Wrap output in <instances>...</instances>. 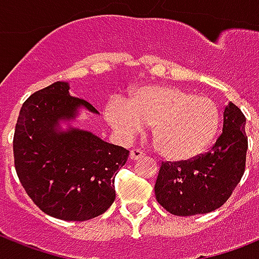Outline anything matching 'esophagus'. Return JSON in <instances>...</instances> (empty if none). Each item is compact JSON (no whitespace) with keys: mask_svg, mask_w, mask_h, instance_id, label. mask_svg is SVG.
I'll use <instances>...</instances> for the list:
<instances>
[{"mask_svg":"<svg viewBox=\"0 0 259 259\" xmlns=\"http://www.w3.org/2000/svg\"><path fill=\"white\" fill-rule=\"evenodd\" d=\"M144 154L145 153H142L140 149L130 150V158H132V160H134V161H136V160H140L141 157H144Z\"/></svg>","mask_w":259,"mask_h":259,"instance_id":"obj_1","label":"esophagus"}]
</instances>
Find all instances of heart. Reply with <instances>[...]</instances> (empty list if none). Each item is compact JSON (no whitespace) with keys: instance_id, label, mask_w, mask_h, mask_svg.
<instances>
[{"instance_id":"1","label":"heart","mask_w":259,"mask_h":259,"mask_svg":"<svg viewBox=\"0 0 259 259\" xmlns=\"http://www.w3.org/2000/svg\"><path fill=\"white\" fill-rule=\"evenodd\" d=\"M105 117L125 140L153 126L160 153L175 161L203 153L221 125V110L211 98L175 86L138 87L127 102L113 98L106 103Z\"/></svg>"}]
</instances>
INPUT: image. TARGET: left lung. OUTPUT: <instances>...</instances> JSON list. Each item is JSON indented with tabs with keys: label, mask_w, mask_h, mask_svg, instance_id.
I'll return each mask as SVG.
<instances>
[{
	"label": "left lung",
	"mask_w": 259,
	"mask_h": 259,
	"mask_svg": "<svg viewBox=\"0 0 259 259\" xmlns=\"http://www.w3.org/2000/svg\"><path fill=\"white\" fill-rule=\"evenodd\" d=\"M246 118L230 102L223 132L207 153L184 161H162L154 185L156 199L168 212L192 217L215 211L229 200L246 166Z\"/></svg>",
	"instance_id": "1"
}]
</instances>
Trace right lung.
Here are the masks:
<instances>
[{
    "label": "right lung",
    "instance_id": "right-lung-1",
    "mask_svg": "<svg viewBox=\"0 0 259 259\" xmlns=\"http://www.w3.org/2000/svg\"><path fill=\"white\" fill-rule=\"evenodd\" d=\"M68 90V83L55 82L24 102L14 130V166L42 212L84 222L99 217L115 200L114 179L129 150L86 130H60V122L74 119L82 106L98 114Z\"/></svg>",
    "mask_w": 259,
    "mask_h": 259
}]
</instances>
